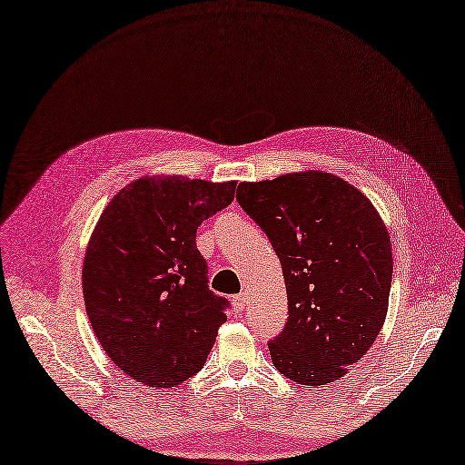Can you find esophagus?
Masks as SVG:
<instances>
[{"instance_id": "esophagus-1", "label": "esophagus", "mask_w": 465, "mask_h": 465, "mask_svg": "<svg viewBox=\"0 0 465 465\" xmlns=\"http://www.w3.org/2000/svg\"><path fill=\"white\" fill-rule=\"evenodd\" d=\"M233 302V310H235V313L238 315H242L243 312H245V305H248V293H238L235 295V298L232 300Z\"/></svg>"}]
</instances>
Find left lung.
Segmentation results:
<instances>
[{"mask_svg":"<svg viewBox=\"0 0 465 465\" xmlns=\"http://www.w3.org/2000/svg\"><path fill=\"white\" fill-rule=\"evenodd\" d=\"M238 203L282 262L288 323L268 343L275 368L302 385L343 378L388 313L391 243L373 203L323 172L243 182Z\"/></svg>","mask_w":465,"mask_h":465,"instance_id":"left-lung-1","label":"left lung"}]
</instances>
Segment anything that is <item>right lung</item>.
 <instances>
[{
    "mask_svg": "<svg viewBox=\"0 0 465 465\" xmlns=\"http://www.w3.org/2000/svg\"><path fill=\"white\" fill-rule=\"evenodd\" d=\"M235 182L142 177L107 203L87 243L82 285L95 338L132 380L175 388L203 368L227 302L207 285L195 245Z\"/></svg>",
    "mask_w": 465,
    "mask_h": 465,
    "instance_id": "add662e5",
    "label": "right lung"
}]
</instances>
